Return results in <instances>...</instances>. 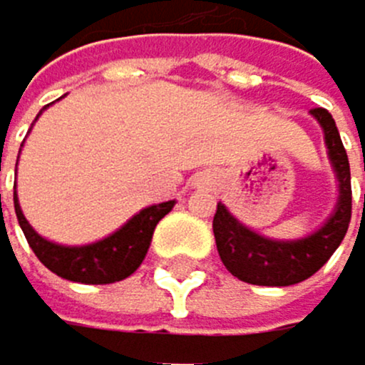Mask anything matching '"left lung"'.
<instances>
[{
  "label": "left lung",
  "instance_id": "1",
  "mask_svg": "<svg viewBox=\"0 0 365 365\" xmlns=\"http://www.w3.org/2000/svg\"><path fill=\"white\" fill-rule=\"evenodd\" d=\"M311 115L318 120L322 133H325L327 156L339 181L336 207L329 213V218L309 236L295 240H277L261 236L255 229L245 227L229 213L225 204H218V211L213 215L215 245H218V255L225 268L240 282L257 286H291L304 282L325 266L348 232L352 218L348 154H345L336 122L329 115V110L311 108Z\"/></svg>",
  "mask_w": 365,
  "mask_h": 365
}]
</instances>
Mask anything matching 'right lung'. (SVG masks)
<instances>
[{"instance_id":"right-lung-1","label":"right lung","mask_w":365,"mask_h":365,"mask_svg":"<svg viewBox=\"0 0 365 365\" xmlns=\"http://www.w3.org/2000/svg\"><path fill=\"white\" fill-rule=\"evenodd\" d=\"M13 202H15L17 222H20L29 245L36 252V257L43 261V266L49 268L51 272H56L63 279L79 282V284H113L127 279L129 274L136 272L147 255V250H150L158 220L168 215L175 207V200L152 204V207H145L133 218H129L118 232L108 234L102 240H95V243L88 245H58L54 240L43 238L29 225L20 202H17V190H13Z\"/></svg>"}]
</instances>
